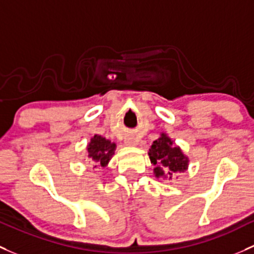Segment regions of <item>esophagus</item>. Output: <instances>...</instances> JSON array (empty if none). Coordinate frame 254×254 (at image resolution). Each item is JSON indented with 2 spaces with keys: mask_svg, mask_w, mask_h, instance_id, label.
<instances>
[{
  "mask_svg": "<svg viewBox=\"0 0 254 254\" xmlns=\"http://www.w3.org/2000/svg\"><path fill=\"white\" fill-rule=\"evenodd\" d=\"M125 145L134 146V145H136V143H135V141L132 140V138H125Z\"/></svg>",
  "mask_w": 254,
  "mask_h": 254,
  "instance_id": "1",
  "label": "esophagus"
}]
</instances>
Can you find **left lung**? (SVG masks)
Listing matches in <instances>:
<instances>
[{
	"label": "left lung",
	"instance_id": "obj_1",
	"mask_svg": "<svg viewBox=\"0 0 254 254\" xmlns=\"http://www.w3.org/2000/svg\"><path fill=\"white\" fill-rule=\"evenodd\" d=\"M148 156L151 162L156 165L154 174L157 178L163 176L170 180L174 173L188 169V157L181 152L180 147L173 143L172 138L168 137L165 134H162L158 140L153 141Z\"/></svg>",
	"mask_w": 254,
	"mask_h": 254
}]
</instances>
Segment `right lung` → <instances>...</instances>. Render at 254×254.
<instances>
[{
	"instance_id": "add662e5",
	"label": "right lung",
	"mask_w": 254,
	"mask_h": 254,
	"mask_svg": "<svg viewBox=\"0 0 254 254\" xmlns=\"http://www.w3.org/2000/svg\"><path fill=\"white\" fill-rule=\"evenodd\" d=\"M114 149H116V143L111 142L102 136L95 135L87 146V153L91 161L97 162L101 167H106L114 154Z\"/></svg>"
}]
</instances>
